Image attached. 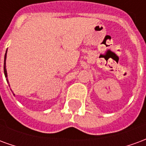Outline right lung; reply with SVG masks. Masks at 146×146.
Returning a JSON list of instances; mask_svg holds the SVG:
<instances>
[{"label":"right lung","mask_w":146,"mask_h":146,"mask_svg":"<svg viewBox=\"0 0 146 146\" xmlns=\"http://www.w3.org/2000/svg\"><path fill=\"white\" fill-rule=\"evenodd\" d=\"M6 56H7V51H6V53H5V61H4V73H5V77H6V80H7V82L8 83V78H7L8 74H7V70H6Z\"/></svg>","instance_id":"add662e5"}]
</instances>
